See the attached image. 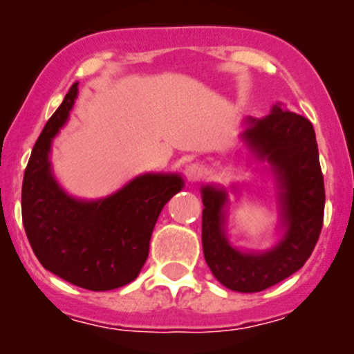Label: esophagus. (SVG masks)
<instances>
[{
	"label": "esophagus",
	"mask_w": 354,
	"mask_h": 354,
	"mask_svg": "<svg viewBox=\"0 0 354 354\" xmlns=\"http://www.w3.org/2000/svg\"><path fill=\"white\" fill-rule=\"evenodd\" d=\"M202 174H203V166L198 162L190 164V166H187V169H185V176H187V180L192 181V183L198 181L200 178H202Z\"/></svg>",
	"instance_id": "34e87169"
}]
</instances>
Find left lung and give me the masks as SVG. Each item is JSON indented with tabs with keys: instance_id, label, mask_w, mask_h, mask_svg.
Wrapping results in <instances>:
<instances>
[{
	"instance_id": "1",
	"label": "left lung",
	"mask_w": 354,
	"mask_h": 354,
	"mask_svg": "<svg viewBox=\"0 0 354 354\" xmlns=\"http://www.w3.org/2000/svg\"><path fill=\"white\" fill-rule=\"evenodd\" d=\"M240 138L250 154L266 162L276 183L283 236L267 250H240L227 236L230 195L203 185L202 246L214 277L238 292H257L301 269L315 248L324 223L326 190L315 130L301 114L276 104L263 118H245ZM236 194L240 188L233 185Z\"/></svg>"
}]
</instances>
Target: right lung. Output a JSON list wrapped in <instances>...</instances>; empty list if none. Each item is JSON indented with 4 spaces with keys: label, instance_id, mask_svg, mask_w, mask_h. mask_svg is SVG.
<instances>
[{
    "label": "right lung",
    "instance_id": "1",
    "mask_svg": "<svg viewBox=\"0 0 354 354\" xmlns=\"http://www.w3.org/2000/svg\"><path fill=\"white\" fill-rule=\"evenodd\" d=\"M77 95L75 82L32 149L24 174L22 219L44 269L78 288L109 291L137 279L157 217L185 181L178 173H144L108 197L68 195L53 173L51 147Z\"/></svg>",
    "mask_w": 354,
    "mask_h": 354
}]
</instances>
